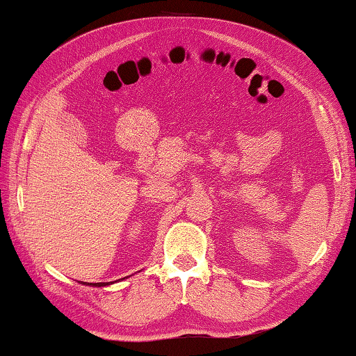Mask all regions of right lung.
Listing matches in <instances>:
<instances>
[{"label": "right lung", "mask_w": 356, "mask_h": 356, "mask_svg": "<svg viewBox=\"0 0 356 356\" xmlns=\"http://www.w3.org/2000/svg\"><path fill=\"white\" fill-rule=\"evenodd\" d=\"M106 284H108V282H106ZM105 284V282H94V284H91V286H106Z\"/></svg>", "instance_id": "right-lung-1"}]
</instances>
